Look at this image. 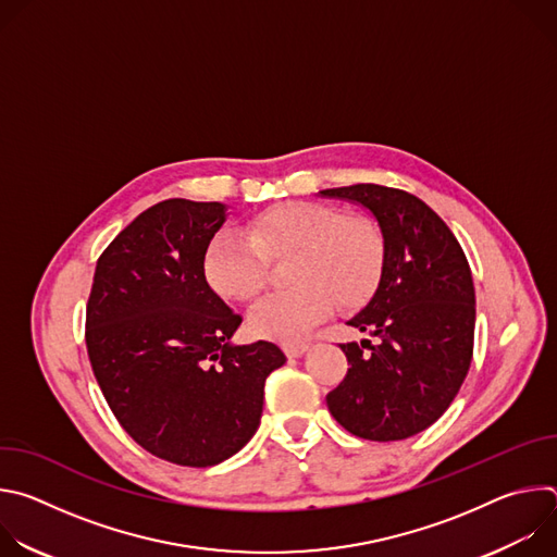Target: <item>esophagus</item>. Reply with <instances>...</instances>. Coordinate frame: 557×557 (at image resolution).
<instances>
[{"mask_svg": "<svg viewBox=\"0 0 557 557\" xmlns=\"http://www.w3.org/2000/svg\"><path fill=\"white\" fill-rule=\"evenodd\" d=\"M282 348H284L286 357L293 359V357H301L308 350V344L306 342H284Z\"/></svg>", "mask_w": 557, "mask_h": 557, "instance_id": "obj_1", "label": "esophagus"}]
</instances>
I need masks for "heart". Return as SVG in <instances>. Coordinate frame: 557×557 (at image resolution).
I'll return each mask as SVG.
<instances>
[{"label": "heart", "instance_id": "1", "mask_svg": "<svg viewBox=\"0 0 557 557\" xmlns=\"http://www.w3.org/2000/svg\"><path fill=\"white\" fill-rule=\"evenodd\" d=\"M290 251L286 275L293 286L267 295L249 314L262 337L295 339L322 322L333 304H363L379 286L385 260L383 237L370 220L295 200L256 213L247 235L235 228L213 233L202 273L218 295L249 301L267 286L269 260Z\"/></svg>", "mask_w": 557, "mask_h": 557}]
</instances>
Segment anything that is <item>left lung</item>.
I'll list each match as a JSON object with an SVG mask.
<instances>
[{
    "mask_svg": "<svg viewBox=\"0 0 557 557\" xmlns=\"http://www.w3.org/2000/svg\"><path fill=\"white\" fill-rule=\"evenodd\" d=\"M320 194L370 211L385 249L372 299L348 322L379 342L342 346L350 368L329 392V410L359 438H410L443 417L471 363L475 295L467 258L449 226L408 191L368 183Z\"/></svg>",
    "mask_w": 557,
    "mask_h": 557,
    "instance_id": "8db88e82",
    "label": "left lung"
}]
</instances>
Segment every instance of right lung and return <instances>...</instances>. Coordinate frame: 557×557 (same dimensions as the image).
I'll use <instances>...</instances> for the list:
<instances>
[{
    "mask_svg": "<svg viewBox=\"0 0 557 557\" xmlns=\"http://www.w3.org/2000/svg\"><path fill=\"white\" fill-rule=\"evenodd\" d=\"M222 202L163 200L101 253L86 310L88 357L121 428L149 454L211 467L256 434L271 342L233 346L243 324L209 286L202 258Z\"/></svg>",
    "mask_w": 557,
    "mask_h": 557,
    "instance_id": "add662e5",
    "label": "right lung"
}]
</instances>
